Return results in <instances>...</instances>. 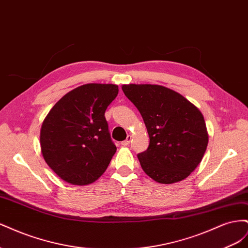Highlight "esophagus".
I'll use <instances>...</instances> for the list:
<instances>
[{
  "mask_svg": "<svg viewBox=\"0 0 248 248\" xmlns=\"http://www.w3.org/2000/svg\"><path fill=\"white\" fill-rule=\"evenodd\" d=\"M130 141H131V137L130 136H128V137H127V139L125 140H123L122 142H121V145L122 146H128L129 144H130Z\"/></svg>",
  "mask_w": 248,
  "mask_h": 248,
  "instance_id": "obj_1",
  "label": "esophagus"
}]
</instances>
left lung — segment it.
Returning <instances> with one entry per match:
<instances>
[{"mask_svg":"<svg viewBox=\"0 0 248 248\" xmlns=\"http://www.w3.org/2000/svg\"><path fill=\"white\" fill-rule=\"evenodd\" d=\"M122 90L144 120L150 144L138 158L154 181L172 184L201 163L209 136L201 110L174 90L159 85H123Z\"/></svg>","mask_w":248,"mask_h":248,"instance_id":"obj_1","label":"left lung"}]
</instances>
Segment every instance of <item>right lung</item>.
Here are the masks:
<instances>
[{"mask_svg":"<svg viewBox=\"0 0 248 248\" xmlns=\"http://www.w3.org/2000/svg\"><path fill=\"white\" fill-rule=\"evenodd\" d=\"M119 92L117 85L86 84L65 94L44 118L41 153L65 182L88 185L107 170L117 147L104 117Z\"/></svg>","mask_w":248,"mask_h":248,"instance_id":"obj_1","label":"right lung"}]
</instances>
